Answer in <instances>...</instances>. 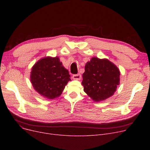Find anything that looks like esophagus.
<instances>
[{
    "label": "esophagus",
    "instance_id": "1",
    "mask_svg": "<svg viewBox=\"0 0 150 150\" xmlns=\"http://www.w3.org/2000/svg\"><path fill=\"white\" fill-rule=\"evenodd\" d=\"M73 78L74 80H80L81 78V75L80 74L74 75H73Z\"/></svg>",
    "mask_w": 150,
    "mask_h": 150
}]
</instances>
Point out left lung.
Here are the masks:
<instances>
[{
    "mask_svg": "<svg viewBox=\"0 0 150 150\" xmlns=\"http://www.w3.org/2000/svg\"><path fill=\"white\" fill-rule=\"evenodd\" d=\"M84 70L81 84L93 101H104L114 95L120 84V72L113 62L93 57L86 62Z\"/></svg>",
    "mask_w": 150,
    "mask_h": 150,
    "instance_id": "8db88e82",
    "label": "left lung"
}]
</instances>
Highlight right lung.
I'll list each match as a JSON object with an SVG mask.
<instances>
[{
	"label": "right lung",
	"mask_w": 150,
	"mask_h": 150,
	"mask_svg": "<svg viewBox=\"0 0 150 150\" xmlns=\"http://www.w3.org/2000/svg\"><path fill=\"white\" fill-rule=\"evenodd\" d=\"M69 71L59 57H45L38 60L31 68L30 81L35 90L44 98L59 97L70 80Z\"/></svg>",
	"instance_id": "right-lung-1"
}]
</instances>
